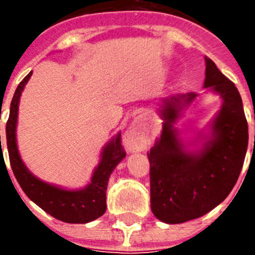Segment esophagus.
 I'll return each instance as SVG.
<instances>
[{
	"label": "esophagus",
	"instance_id": "1",
	"mask_svg": "<svg viewBox=\"0 0 255 255\" xmlns=\"http://www.w3.org/2000/svg\"><path fill=\"white\" fill-rule=\"evenodd\" d=\"M144 138H145V133H144V129L140 126V123L135 122L130 126L129 130L127 133V143L128 145L132 149H138L140 145H142L144 142Z\"/></svg>",
	"mask_w": 255,
	"mask_h": 255
}]
</instances>
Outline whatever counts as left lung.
<instances>
[{
	"label": "left lung",
	"mask_w": 255,
	"mask_h": 255,
	"mask_svg": "<svg viewBox=\"0 0 255 255\" xmlns=\"http://www.w3.org/2000/svg\"><path fill=\"white\" fill-rule=\"evenodd\" d=\"M206 61L204 87L218 94L223 104L212 122V135L200 151H189L177 138L173 123L194 92L161 100L163 130L148 155L150 164V207L164 223H184L206 215L221 204L237 182L247 148L248 123L237 87Z\"/></svg>",
	"instance_id": "left-lung-1"
}]
</instances>
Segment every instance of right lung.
<instances>
[{
    "label": "right lung",
    "mask_w": 255,
    "mask_h": 255,
    "mask_svg": "<svg viewBox=\"0 0 255 255\" xmlns=\"http://www.w3.org/2000/svg\"><path fill=\"white\" fill-rule=\"evenodd\" d=\"M30 76L32 71L18 85L6 125L7 149L12 170L24 194L54 218L66 223L91 222L106 212V190L110 175L126 156L121 134L118 133L105 146L99 165L91 177V182L84 189L65 190L38 179L28 170L20 159L16 139L18 105L23 89Z\"/></svg>",
    "instance_id": "right-lung-1"
}]
</instances>
